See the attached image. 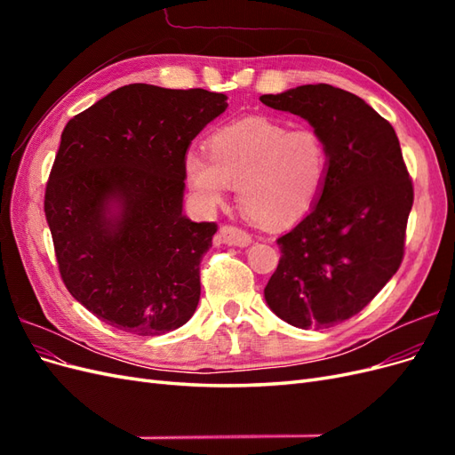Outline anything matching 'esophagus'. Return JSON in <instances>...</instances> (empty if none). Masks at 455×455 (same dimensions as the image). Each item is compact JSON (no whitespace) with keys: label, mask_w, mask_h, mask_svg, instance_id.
<instances>
[{"label":"esophagus","mask_w":455,"mask_h":455,"mask_svg":"<svg viewBox=\"0 0 455 455\" xmlns=\"http://www.w3.org/2000/svg\"><path fill=\"white\" fill-rule=\"evenodd\" d=\"M218 241L229 246H249L252 243V237L235 226H222L218 231Z\"/></svg>","instance_id":"1"}]
</instances>
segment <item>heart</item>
Returning <instances> with one entry per match:
<instances>
[{"label": "heart", "mask_w": 455, "mask_h": 455, "mask_svg": "<svg viewBox=\"0 0 455 455\" xmlns=\"http://www.w3.org/2000/svg\"><path fill=\"white\" fill-rule=\"evenodd\" d=\"M209 146L211 154L189 148L182 157L191 197L206 211L237 184L243 211L256 224L292 226L315 209L328 182V144L309 125L246 116L218 127Z\"/></svg>", "instance_id": "b5f03b06"}]
</instances>
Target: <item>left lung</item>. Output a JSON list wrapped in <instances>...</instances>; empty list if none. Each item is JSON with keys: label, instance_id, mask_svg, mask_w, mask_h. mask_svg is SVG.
<instances>
[{"label": "left lung", "instance_id": "left-lung-1", "mask_svg": "<svg viewBox=\"0 0 455 455\" xmlns=\"http://www.w3.org/2000/svg\"><path fill=\"white\" fill-rule=\"evenodd\" d=\"M304 117L330 151L323 196L277 239L279 266L264 296L296 328H328L363 311L401 267L414 188L389 121L359 96L319 84L264 94Z\"/></svg>", "mask_w": 455, "mask_h": 455}]
</instances>
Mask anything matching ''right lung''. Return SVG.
<instances>
[{
    "label": "right lung",
    "mask_w": 455,
    "mask_h": 455,
    "mask_svg": "<svg viewBox=\"0 0 455 455\" xmlns=\"http://www.w3.org/2000/svg\"><path fill=\"white\" fill-rule=\"evenodd\" d=\"M226 100L132 84L64 127L45 216L66 288L106 324L161 336L196 313L216 224L184 214L182 157Z\"/></svg>",
    "instance_id": "right-lung-1"
}]
</instances>
